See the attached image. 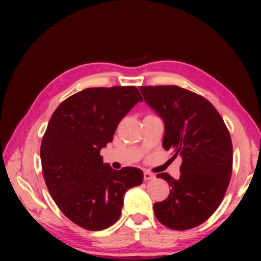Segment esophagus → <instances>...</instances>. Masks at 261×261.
Listing matches in <instances>:
<instances>
[{"label": "esophagus", "instance_id": "obj_1", "mask_svg": "<svg viewBox=\"0 0 261 261\" xmlns=\"http://www.w3.org/2000/svg\"><path fill=\"white\" fill-rule=\"evenodd\" d=\"M143 178H144V180H151V179H153L154 178V175L151 173V172H149V171H144L143 172Z\"/></svg>", "mask_w": 261, "mask_h": 261}]
</instances>
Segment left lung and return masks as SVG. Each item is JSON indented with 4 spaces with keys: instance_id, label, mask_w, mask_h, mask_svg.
<instances>
[{
    "instance_id": "obj_1",
    "label": "left lung",
    "mask_w": 261,
    "mask_h": 261,
    "mask_svg": "<svg viewBox=\"0 0 261 261\" xmlns=\"http://www.w3.org/2000/svg\"><path fill=\"white\" fill-rule=\"evenodd\" d=\"M147 105L165 123L162 145L181 155L179 179L156 174L171 190L153 204L162 225L188 230L201 225L219 207L232 172V143L221 116L203 96L177 86L140 87Z\"/></svg>"
}]
</instances>
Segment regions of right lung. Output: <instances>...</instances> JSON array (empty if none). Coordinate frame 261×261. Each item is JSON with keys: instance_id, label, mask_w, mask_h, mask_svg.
Wrapping results in <instances>:
<instances>
[{"instance_id": "1", "label": "right lung", "mask_w": 261, "mask_h": 261, "mask_svg": "<svg viewBox=\"0 0 261 261\" xmlns=\"http://www.w3.org/2000/svg\"><path fill=\"white\" fill-rule=\"evenodd\" d=\"M142 96L136 87L89 88L65 99L48 121L41 142L48 192L69 219L87 230H103L121 215L125 192L140 186L143 172L103 163L102 148Z\"/></svg>"}]
</instances>
